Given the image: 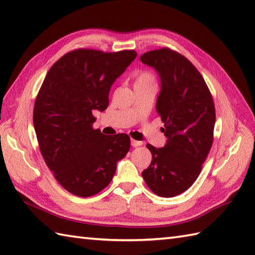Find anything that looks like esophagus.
<instances>
[{"mask_svg":"<svg viewBox=\"0 0 255 255\" xmlns=\"http://www.w3.org/2000/svg\"><path fill=\"white\" fill-rule=\"evenodd\" d=\"M130 143H131L132 147H139V145H141V144H142V142H141V141H138V140H134V139H131Z\"/></svg>","mask_w":255,"mask_h":255,"instance_id":"34e87169","label":"esophagus"}]
</instances>
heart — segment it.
Listing matches in <instances>:
<instances>
[{
    "mask_svg": "<svg viewBox=\"0 0 255 255\" xmlns=\"http://www.w3.org/2000/svg\"><path fill=\"white\" fill-rule=\"evenodd\" d=\"M141 83H153V75L149 72L139 73L136 83L134 84H141Z\"/></svg>",
    "mask_w": 255,
    "mask_h": 255,
    "instance_id": "obj_1",
    "label": "heart"
}]
</instances>
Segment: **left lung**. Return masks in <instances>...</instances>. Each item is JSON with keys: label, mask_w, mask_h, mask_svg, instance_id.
<instances>
[{"label": "left lung", "mask_w": 255, "mask_h": 255, "mask_svg": "<svg viewBox=\"0 0 255 255\" xmlns=\"http://www.w3.org/2000/svg\"><path fill=\"white\" fill-rule=\"evenodd\" d=\"M140 61L160 78L155 110L166 137L162 148L147 144L152 161L141 174L154 194L173 197L193 185L207 158L216 122L214 101L197 69L180 53L162 48L143 53Z\"/></svg>", "instance_id": "1"}]
</instances>
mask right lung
I'll use <instances>...</instances> for the list:
<instances>
[{
    "label": "right lung",
    "mask_w": 255,
    "mask_h": 255,
    "mask_svg": "<svg viewBox=\"0 0 255 255\" xmlns=\"http://www.w3.org/2000/svg\"><path fill=\"white\" fill-rule=\"evenodd\" d=\"M136 57L134 50L79 49L46 75L34 107L36 136L46 164L73 195L90 197L105 188L130 148L126 133L105 136L92 124L93 112L106 110L112 85Z\"/></svg>",
    "instance_id": "right-lung-1"
}]
</instances>
